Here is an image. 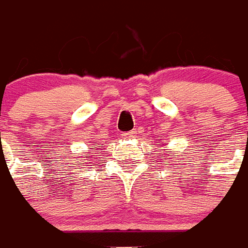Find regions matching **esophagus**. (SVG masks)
<instances>
[{
    "mask_svg": "<svg viewBox=\"0 0 248 248\" xmlns=\"http://www.w3.org/2000/svg\"><path fill=\"white\" fill-rule=\"evenodd\" d=\"M137 137V132L136 130H132V132H126V133L123 134V138L124 140H133Z\"/></svg>",
    "mask_w": 248,
    "mask_h": 248,
    "instance_id": "esophagus-1",
    "label": "esophagus"
}]
</instances>
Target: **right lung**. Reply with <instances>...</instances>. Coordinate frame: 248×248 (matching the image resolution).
<instances>
[{"label":"right lung","instance_id":"add662e5","mask_svg":"<svg viewBox=\"0 0 248 248\" xmlns=\"http://www.w3.org/2000/svg\"><path fill=\"white\" fill-rule=\"evenodd\" d=\"M87 157H93V155H91V156H87Z\"/></svg>","mask_w":248,"mask_h":248}]
</instances>
